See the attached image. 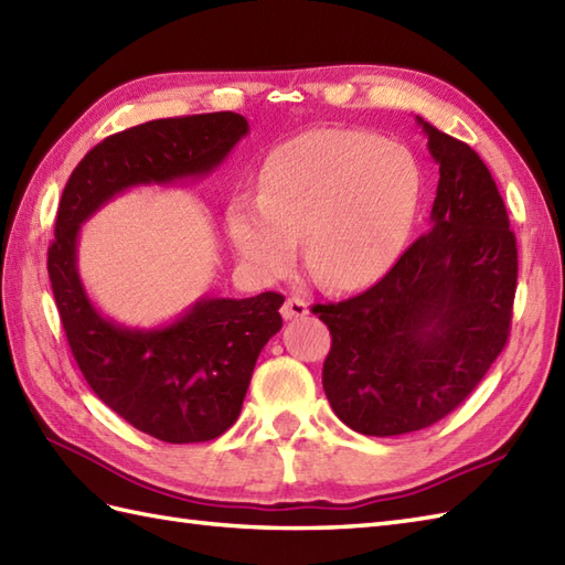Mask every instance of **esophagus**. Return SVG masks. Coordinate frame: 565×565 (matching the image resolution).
Returning <instances> with one entry per match:
<instances>
[{"instance_id":"1","label":"esophagus","mask_w":565,"mask_h":565,"mask_svg":"<svg viewBox=\"0 0 565 565\" xmlns=\"http://www.w3.org/2000/svg\"><path fill=\"white\" fill-rule=\"evenodd\" d=\"M280 315H282V319H287V321L302 319V317L309 315V307H307V302H305L302 297H287L282 309H280Z\"/></svg>"}]
</instances>
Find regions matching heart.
<instances>
[{"label": "heart", "instance_id": "heart-1", "mask_svg": "<svg viewBox=\"0 0 565 565\" xmlns=\"http://www.w3.org/2000/svg\"><path fill=\"white\" fill-rule=\"evenodd\" d=\"M418 167L404 147L353 130H317L273 149L260 195H236L227 232L260 278H280L297 239L309 273L358 290L392 266L418 205Z\"/></svg>", "mask_w": 565, "mask_h": 565}]
</instances>
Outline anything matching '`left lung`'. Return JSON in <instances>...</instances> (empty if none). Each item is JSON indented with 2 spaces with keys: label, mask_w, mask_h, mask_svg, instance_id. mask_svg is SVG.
<instances>
[{
  "label": "left lung",
  "mask_w": 565,
  "mask_h": 565,
  "mask_svg": "<svg viewBox=\"0 0 565 565\" xmlns=\"http://www.w3.org/2000/svg\"><path fill=\"white\" fill-rule=\"evenodd\" d=\"M440 167L430 232L358 297L311 311L329 326L323 392L362 435L392 437L443 420L505 348L518 244L491 171L418 118Z\"/></svg>",
  "instance_id": "left-lung-1"
}]
</instances>
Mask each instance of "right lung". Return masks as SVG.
Segmentation results:
<instances>
[{
	"mask_svg": "<svg viewBox=\"0 0 565 565\" xmlns=\"http://www.w3.org/2000/svg\"><path fill=\"white\" fill-rule=\"evenodd\" d=\"M246 132L232 110L149 120L98 142L62 191L47 275L72 355L108 408L161 443H207L232 428L263 345L282 329L285 297H200L177 321L128 329L84 290L79 227L128 188L207 177Z\"/></svg>",
	"mask_w": 565,
	"mask_h": 565,
	"instance_id": "add662e5",
	"label": "right lung"
}]
</instances>
